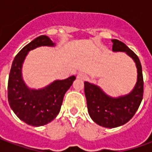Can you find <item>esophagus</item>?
Here are the masks:
<instances>
[{
    "label": "esophagus",
    "mask_w": 152,
    "mask_h": 152,
    "mask_svg": "<svg viewBox=\"0 0 152 152\" xmlns=\"http://www.w3.org/2000/svg\"><path fill=\"white\" fill-rule=\"evenodd\" d=\"M85 77H86V75L84 73H82V72H79V73H77V79H85Z\"/></svg>",
    "instance_id": "obj_1"
}]
</instances>
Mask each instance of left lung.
Segmentation results:
<instances>
[{"instance_id": "left-lung-1", "label": "left lung", "mask_w": 152, "mask_h": 152, "mask_svg": "<svg viewBox=\"0 0 152 152\" xmlns=\"http://www.w3.org/2000/svg\"><path fill=\"white\" fill-rule=\"evenodd\" d=\"M113 51H125L136 63L138 79L136 85L130 94L113 99L107 96L96 85L85 82V94L88 112L92 120L105 128H116L124 125L137 112L144 94L142 67L137 55L124 43L118 39H112Z\"/></svg>"}]
</instances>
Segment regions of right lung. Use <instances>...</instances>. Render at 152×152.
Returning a JSON list of instances; mask_svg holds the SVG:
<instances>
[{
	"instance_id": "obj_1",
	"label": "right lung",
	"mask_w": 152,
	"mask_h": 152,
	"mask_svg": "<svg viewBox=\"0 0 152 152\" xmlns=\"http://www.w3.org/2000/svg\"><path fill=\"white\" fill-rule=\"evenodd\" d=\"M50 39L40 35L26 45L15 56L10 70L7 86L9 105L18 118L32 126H42L50 123L59 113L63 96L74 79L56 80L43 90L30 91L24 85L21 68L28 52L41 45H53Z\"/></svg>"
}]
</instances>
